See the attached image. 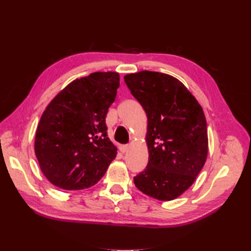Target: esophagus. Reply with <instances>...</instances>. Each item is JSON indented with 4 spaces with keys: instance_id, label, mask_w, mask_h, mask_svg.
I'll use <instances>...</instances> for the list:
<instances>
[{
    "instance_id": "obj_1",
    "label": "esophagus",
    "mask_w": 251,
    "mask_h": 251,
    "mask_svg": "<svg viewBox=\"0 0 251 251\" xmlns=\"http://www.w3.org/2000/svg\"><path fill=\"white\" fill-rule=\"evenodd\" d=\"M128 148H130V147H128L127 144H124V146H120V147H119V151H121V153L125 154V153H126V151H127Z\"/></svg>"
}]
</instances>
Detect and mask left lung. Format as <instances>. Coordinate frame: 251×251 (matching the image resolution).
<instances>
[{"instance_id": "obj_1", "label": "left lung", "mask_w": 251, "mask_h": 251, "mask_svg": "<svg viewBox=\"0 0 251 251\" xmlns=\"http://www.w3.org/2000/svg\"><path fill=\"white\" fill-rule=\"evenodd\" d=\"M148 117L147 169L135 186L160 201L178 198L192 186L208 153L207 126L198 100L169 74L140 71L124 77Z\"/></svg>"}]
</instances>
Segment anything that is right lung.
Wrapping results in <instances>:
<instances>
[{
  "label": "right lung",
  "instance_id": "1",
  "mask_svg": "<svg viewBox=\"0 0 251 251\" xmlns=\"http://www.w3.org/2000/svg\"><path fill=\"white\" fill-rule=\"evenodd\" d=\"M119 87L117 72L77 78L53 98L35 133L34 151L50 183L66 191L93 186L117 155L105 116Z\"/></svg>",
  "mask_w": 251,
  "mask_h": 251
}]
</instances>
